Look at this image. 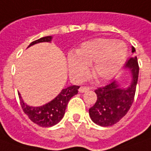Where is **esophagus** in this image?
Wrapping results in <instances>:
<instances>
[{
	"mask_svg": "<svg viewBox=\"0 0 151 151\" xmlns=\"http://www.w3.org/2000/svg\"><path fill=\"white\" fill-rule=\"evenodd\" d=\"M89 90V87L88 86H80L79 87V92H85V91H86Z\"/></svg>",
	"mask_w": 151,
	"mask_h": 151,
	"instance_id": "1",
	"label": "esophagus"
}]
</instances>
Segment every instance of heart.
I'll list each match as a JSON object with an SVG mask.
<instances>
[{
  "label": "heart",
  "instance_id": "heart-1",
  "mask_svg": "<svg viewBox=\"0 0 151 151\" xmlns=\"http://www.w3.org/2000/svg\"><path fill=\"white\" fill-rule=\"evenodd\" d=\"M127 56V45L109 38H96L83 43L76 55H68V66L74 78L83 79L87 67L92 65V74L97 79L107 80L119 71Z\"/></svg>",
  "mask_w": 151,
  "mask_h": 151
}]
</instances>
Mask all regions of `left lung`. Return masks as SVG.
<instances>
[{"label": "left lung", "instance_id": "obj_1", "mask_svg": "<svg viewBox=\"0 0 151 151\" xmlns=\"http://www.w3.org/2000/svg\"><path fill=\"white\" fill-rule=\"evenodd\" d=\"M135 50L132 47V51L135 52ZM125 68L129 69L132 75L130 86L125 89L120 88L117 81L113 80L95 90L97 100L89 109V114L91 120L99 126L110 127L118 123L126 115L134 101L139 74L137 58L131 57L126 62Z\"/></svg>", "mask_w": 151, "mask_h": 151}]
</instances>
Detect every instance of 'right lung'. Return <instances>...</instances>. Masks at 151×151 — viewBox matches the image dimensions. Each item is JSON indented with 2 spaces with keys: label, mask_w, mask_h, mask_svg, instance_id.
Returning a JSON list of instances; mask_svg holds the SVG:
<instances>
[{
  "label": "right lung",
  "mask_w": 151,
  "mask_h": 151,
  "mask_svg": "<svg viewBox=\"0 0 151 151\" xmlns=\"http://www.w3.org/2000/svg\"><path fill=\"white\" fill-rule=\"evenodd\" d=\"M51 37H44L42 38L37 39L28 46H32L34 44L44 42H50ZM79 86H70L63 89L61 92L56 97L46 105L40 106V107H32L24 104L22 100L20 94L19 93V97L20 101L21 107L23 109L25 114L28 116V118L36 124L39 125L40 127H52L54 125L57 124L64 117L65 109L67 107L68 101L71 98L78 94Z\"/></svg>",
  "instance_id": "1"
}]
</instances>
